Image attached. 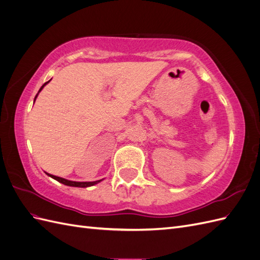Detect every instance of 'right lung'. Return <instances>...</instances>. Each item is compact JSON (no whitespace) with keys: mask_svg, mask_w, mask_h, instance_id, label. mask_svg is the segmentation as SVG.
I'll use <instances>...</instances> for the list:
<instances>
[{"mask_svg":"<svg viewBox=\"0 0 260 260\" xmlns=\"http://www.w3.org/2000/svg\"><path fill=\"white\" fill-rule=\"evenodd\" d=\"M50 81H48V82H45L41 88H40V90H39V92H38V94L41 92V90L44 88V86L48 84ZM38 94L36 95V98H35V101H36V99H37V96H38ZM46 175H48L49 177H51V178H53L54 180H56V181H58L59 183H62V184H65V185H68V186H76V187H88V186H92V185H94V184H98L99 182H101L102 180H98V181H92V182H77V181H70V180H67V179H64V178H60V177H56V176H53V175H50V174H48V172H45Z\"/></svg>","mask_w":260,"mask_h":260,"instance_id":"add662e5","label":"right lung"}]
</instances>
